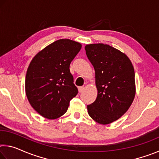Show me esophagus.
I'll list each match as a JSON object with an SVG mask.
<instances>
[{
    "mask_svg": "<svg viewBox=\"0 0 159 159\" xmlns=\"http://www.w3.org/2000/svg\"><path fill=\"white\" fill-rule=\"evenodd\" d=\"M85 88L83 87V86H80V87H79V93H83V90H84Z\"/></svg>",
    "mask_w": 159,
    "mask_h": 159,
    "instance_id": "1",
    "label": "esophagus"
}]
</instances>
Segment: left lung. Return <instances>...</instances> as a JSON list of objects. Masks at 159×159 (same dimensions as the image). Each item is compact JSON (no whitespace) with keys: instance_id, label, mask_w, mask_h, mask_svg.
I'll list each match as a JSON object with an SVG mask.
<instances>
[{"instance_id":"left-lung-1","label":"left lung","mask_w":159,"mask_h":159,"mask_svg":"<svg viewBox=\"0 0 159 159\" xmlns=\"http://www.w3.org/2000/svg\"><path fill=\"white\" fill-rule=\"evenodd\" d=\"M86 55L95 71L98 97L88 112L100 124H109L128 111L135 95L134 71L127 55L109 45H86Z\"/></svg>"}]
</instances>
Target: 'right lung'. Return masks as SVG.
I'll use <instances>...</instances> for the list:
<instances>
[{
  "label": "right lung",
  "mask_w": 159,
  "mask_h": 159,
  "mask_svg": "<svg viewBox=\"0 0 159 159\" xmlns=\"http://www.w3.org/2000/svg\"><path fill=\"white\" fill-rule=\"evenodd\" d=\"M80 49L79 43L58 40L40 51L29 64L26 95L31 107L44 118L61 116L78 94L69 66Z\"/></svg>",
  "instance_id": "1"
}]
</instances>
